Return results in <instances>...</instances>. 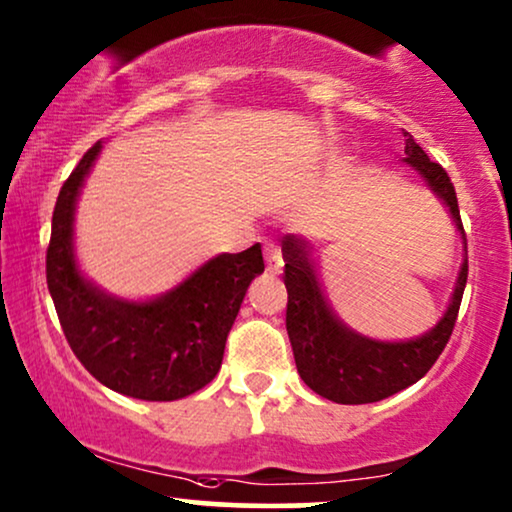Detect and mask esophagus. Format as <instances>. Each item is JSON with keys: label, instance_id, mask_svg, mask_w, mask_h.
Masks as SVG:
<instances>
[{"label": "esophagus", "instance_id": "obj_1", "mask_svg": "<svg viewBox=\"0 0 512 512\" xmlns=\"http://www.w3.org/2000/svg\"><path fill=\"white\" fill-rule=\"evenodd\" d=\"M263 256H265V263H268V270L275 272V275H280V272H282V254H280V249H277V244L265 242L263 244Z\"/></svg>", "mask_w": 512, "mask_h": 512}]
</instances>
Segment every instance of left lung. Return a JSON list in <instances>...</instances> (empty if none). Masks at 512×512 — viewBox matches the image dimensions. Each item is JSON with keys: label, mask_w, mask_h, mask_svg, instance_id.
<instances>
[{"label": "left lung", "mask_w": 512, "mask_h": 512, "mask_svg": "<svg viewBox=\"0 0 512 512\" xmlns=\"http://www.w3.org/2000/svg\"><path fill=\"white\" fill-rule=\"evenodd\" d=\"M404 162L421 174L430 190L449 207L456 228L463 232L459 199L447 171L433 162L409 131H404ZM284 287H287V334L294 348L296 369L305 386L338 404H369L409 388L442 355L456 317H459L463 289L468 280V256L463 258L456 289L447 313L428 334L414 341H374L355 334L334 315L322 294L317 270L310 256V244L303 237L287 235L282 240Z\"/></svg>", "instance_id": "left-lung-1"}]
</instances>
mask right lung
<instances>
[{
	"label": "right lung",
	"mask_w": 512,
	"mask_h": 512,
	"mask_svg": "<svg viewBox=\"0 0 512 512\" xmlns=\"http://www.w3.org/2000/svg\"><path fill=\"white\" fill-rule=\"evenodd\" d=\"M103 143L86 150L58 192L46 249V284L72 353L115 393L171 402L214 381L251 280L263 272L261 244L221 254L169 294L124 301L79 272L72 242L75 204Z\"/></svg>",
	"instance_id": "obj_1"
}]
</instances>
